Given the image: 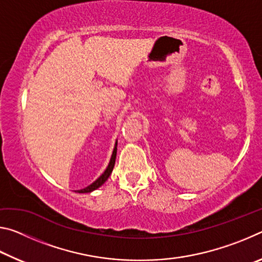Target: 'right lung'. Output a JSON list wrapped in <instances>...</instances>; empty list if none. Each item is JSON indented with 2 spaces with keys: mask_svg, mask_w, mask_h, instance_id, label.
I'll use <instances>...</instances> for the list:
<instances>
[{
  "mask_svg": "<svg viewBox=\"0 0 262 262\" xmlns=\"http://www.w3.org/2000/svg\"><path fill=\"white\" fill-rule=\"evenodd\" d=\"M115 157H117V143H115V147H114V149H113V154H112V157H111V161H110L108 166H107V168H106V170H105L104 173L101 174V176L99 177V178L95 181V183H92L91 185H89L88 187H85V188L77 190V192H78V193H90V192H92V190H95V189H97L98 187H100V186L103 185V184L105 183V181L108 179L110 174L112 173L113 167H114V163H115Z\"/></svg>",
  "mask_w": 262,
  "mask_h": 262,
  "instance_id": "right-lung-1",
  "label": "right lung"
}]
</instances>
